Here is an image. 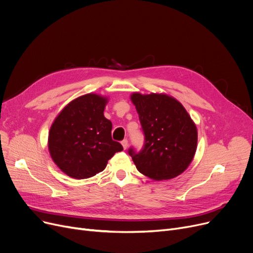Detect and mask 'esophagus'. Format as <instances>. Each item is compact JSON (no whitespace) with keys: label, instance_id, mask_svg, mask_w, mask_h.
Returning a JSON list of instances; mask_svg holds the SVG:
<instances>
[{"label":"esophagus","instance_id":"esophagus-1","mask_svg":"<svg viewBox=\"0 0 253 253\" xmlns=\"http://www.w3.org/2000/svg\"><path fill=\"white\" fill-rule=\"evenodd\" d=\"M122 145H123V148H124V150H126L127 148H128V140L127 139H124V140H122Z\"/></svg>","mask_w":253,"mask_h":253}]
</instances>
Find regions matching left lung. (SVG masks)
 <instances>
[{
    "label": "left lung",
    "mask_w": 253,
    "mask_h": 253,
    "mask_svg": "<svg viewBox=\"0 0 253 253\" xmlns=\"http://www.w3.org/2000/svg\"><path fill=\"white\" fill-rule=\"evenodd\" d=\"M144 134L139 153L130 148L137 170L154 180L174 178L189 167L197 150V127L183 105L167 94L132 93Z\"/></svg>",
    "instance_id": "left-lung-1"
}]
</instances>
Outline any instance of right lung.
<instances>
[{
  "mask_svg": "<svg viewBox=\"0 0 253 253\" xmlns=\"http://www.w3.org/2000/svg\"><path fill=\"white\" fill-rule=\"evenodd\" d=\"M108 97L94 93L80 96L59 113L48 136V149L58 168L76 179L101 172L110 159L123 151L112 139V122L103 116Z\"/></svg>",
  "mask_w": 253,
  "mask_h": 253,
  "instance_id": "add662e5",
  "label": "right lung"
}]
</instances>
